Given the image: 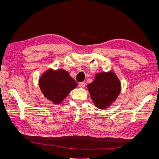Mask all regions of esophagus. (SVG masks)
I'll return each mask as SVG.
<instances>
[{
    "mask_svg": "<svg viewBox=\"0 0 159 159\" xmlns=\"http://www.w3.org/2000/svg\"><path fill=\"white\" fill-rule=\"evenodd\" d=\"M85 82H80V83H79V87H80L81 88H84L85 87Z\"/></svg>",
    "mask_w": 159,
    "mask_h": 159,
    "instance_id": "esophagus-1",
    "label": "esophagus"
}]
</instances>
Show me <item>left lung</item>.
<instances>
[{
    "label": "left lung",
    "mask_w": 159,
    "mask_h": 159,
    "mask_svg": "<svg viewBox=\"0 0 159 159\" xmlns=\"http://www.w3.org/2000/svg\"><path fill=\"white\" fill-rule=\"evenodd\" d=\"M87 87L95 106L100 109L109 107L116 101L121 89V82L113 71L97 74L93 82Z\"/></svg>",
    "instance_id": "1"
}]
</instances>
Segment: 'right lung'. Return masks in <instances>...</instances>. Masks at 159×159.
Masks as SVG:
<instances>
[{
  "instance_id": "obj_1",
  "label": "right lung",
  "mask_w": 159,
  "mask_h": 159,
  "mask_svg": "<svg viewBox=\"0 0 159 159\" xmlns=\"http://www.w3.org/2000/svg\"><path fill=\"white\" fill-rule=\"evenodd\" d=\"M42 94L54 104H59L78 84L64 70L50 68L43 73L38 82Z\"/></svg>"
}]
</instances>
